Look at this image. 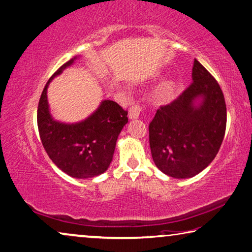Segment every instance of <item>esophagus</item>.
<instances>
[{
    "label": "esophagus",
    "mask_w": 252,
    "mask_h": 252,
    "mask_svg": "<svg viewBox=\"0 0 252 252\" xmlns=\"http://www.w3.org/2000/svg\"><path fill=\"white\" fill-rule=\"evenodd\" d=\"M141 112H142V108L140 107V105L134 104V105H132V107L129 108L128 117H129V119H132V120L133 119H137L138 117H140Z\"/></svg>",
    "instance_id": "34e87169"
}]
</instances>
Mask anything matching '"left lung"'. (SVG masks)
Here are the masks:
<instances>
[{
    "label": "left lung",
    "instance_id": "1",
    "mask_svg": "<svg viewBox=\"0 0 252 252\" xmlns=\"http://www.w3.org/2000/svg\"><path fill=\"white\" fill-rule=\"evenodd\" d=\"M192 82L176 100L160 107L149 125L153 161L174 178L193 177L209 166L225 135L224 94L198 60Z\"/></svg>",
    "mask_w": 252,
    "mask_h": 252
}]
</instances>
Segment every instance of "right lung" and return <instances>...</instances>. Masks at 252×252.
Returning <instances> with one entry per match:
<instances>
[{
	"label": "right lung",
	"instance_id": "right-lung-1",
	"mask_svg": "<svg viewBox=\"0 0 252 252\" xmlns=\"http://www.w3.org/2000/svg\"><path fill=\"white\" fill-rule=\"evenodd\" d=\"M77 59L61 65L43 90L37 109L39 137L47 156L58 168L75 178H91L109 168L116 142L128 122L127 111L111 100H103L90 117L65 124L53 119L47 102V87L54 77Z\"/></svg>",
	"mask_w": 252,
	"mask_h": 252
}]
</instances>
